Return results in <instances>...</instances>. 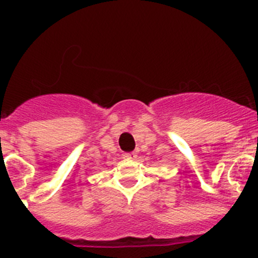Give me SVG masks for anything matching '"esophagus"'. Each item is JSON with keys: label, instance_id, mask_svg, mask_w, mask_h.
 <instances>
[{"label": "esophagus", "instance_id": "esophagus-1", "mask_svg": "<svg viewBox=\"0 0 258 258\" xmlns=\"http://www.w3.org/2000/svg\"><path fill=\"white\" fill-rule=\"evenodd\" d=\"M123 156L127 158V160H136L137 158L136 152H127V153H124Z\"/></svg>", "mask_w": 258, "mask_h": 258}]
</instances>
